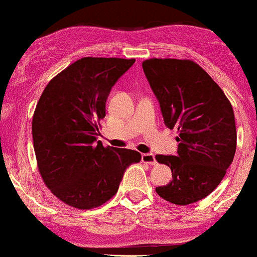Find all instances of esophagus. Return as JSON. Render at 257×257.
I'll use <instances>...</instances> for the list:
<instances>
[{
    "label": "esophagus",
    "instance_id": "1",
    "mask_svg": "<svg viewBox=\"0 0 257 257\" xmlns=\"http://www.w3.org/2000/svg\"><path fill=\"white\" fill-rule=\"evenodd\" d=\"M141 159H142V161L146 162V164H150V165H156L157 164L156 157H155L154 154H142Z\"/></svg>",
    "mask_w": 257,
    "mask_h": 257
}]
</instances>
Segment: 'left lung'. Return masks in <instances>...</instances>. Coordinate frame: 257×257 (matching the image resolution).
Instances as JSON below:
<instances>
[{"label":"left lung","mask_w":257,"mask_h":257,"mask_svg":"<svg viewBox=\"0 0 257 257\" xmlns=\"http://www.w3.org/2000/svg\"><path fill=\"white\" fill-rule=\"evenodd\" d=\"M142 68L165 125L179 132L176 155L156 156L172 172L156 192L175 205L194 204L214 191L232 164L237 140L232 106L194 61L151 58Z\"/></svg>","instance_id":"obj_1"}]
</instances>
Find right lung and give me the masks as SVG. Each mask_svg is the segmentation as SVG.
Wrapping results in <instances>:
<instances>
[{"mask_svg":"<svg viewBox=\"0 0 257 257\" xmlns=\"http://www.w3.org/2000/svg\"><path fill=\"white\" fill-rule=\"evenodd\" d=\"M135 60L83 57L48 82L32 118L37 165L46 186L76 209L105 204L140 152L103 147L98 123L118 78Z\"/></svg>","mask_w":257,"mask_h":257,"instance_id":"right-lung-1","label":"right lung"}]
</instances>
